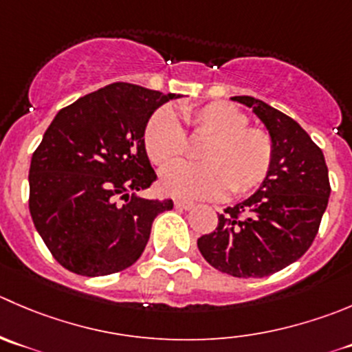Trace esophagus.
Segmentation results:
<instances>
[{"instance_id":"34e87169","label":"esophagus","mask_w":352,"mask_h":352,"mask_svg":"<svg viewBox=\"0 0 352 352\" xmlns=\"http://www.w3.org/2000/svg\"><path fill=\"white\" fill-rule=\"evenodd\" d=\"M173 204H175L177 210H186L187 211V210H192V208H194V203H190V201H184V199H177Z\"/></svg>"}]
</instances>
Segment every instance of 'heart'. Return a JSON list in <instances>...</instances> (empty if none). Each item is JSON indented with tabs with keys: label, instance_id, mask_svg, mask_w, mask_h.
I'll return each instance as SVG.
<instances>
[{
	"label": "heart",
	"instance_id": "heart-1",
	"mask_svg": "<svg viewBox=\"0 0 352 352\" xmlns=\"http://www.w3.org/2000/svg\"><path fill=\"white\" fill-rule=\"evenodd\" d=\"M180 120L196 135H208L199 149L203 163H177L163 170L160 187L186 199H211L230 190L244 196L267 179L274 160L270 135L249 127L248 117L234 104L214 101L203 107H180ZM175 111L163 107L146 124L144 148L149 160L166 166L186 153V134Z\"/></svg>",
	"mask_w": 352,
	"mask_h": 352
}]
</instances>
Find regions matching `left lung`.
<instances>
[{
	"label": "left lung",
	"mask_w": 352,
	"mask_h": 352,
	"mask_svg": "<svg viewBox=\"0 0 352 352\" xmlns=\"http://www.w3.org/2000/svg\"><path fill=\"white\" fill-rule=\"evenodd\" d=\"M232 101L251 108L268 131L272 168L252 196L218 214V227L197 239V248L221 274L261 278L298 261L313 244L329 204V168L291 117L252 96Z\"/></svg>",
	"instance_id": "left-lung-1"
}]
</instances>
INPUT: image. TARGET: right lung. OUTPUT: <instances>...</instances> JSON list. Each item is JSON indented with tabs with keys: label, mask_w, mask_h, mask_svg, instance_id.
<instances>
[{
	"label": "right lung",
	"mask_w": 352,
	"mask_h": 352,
	"mask_svg": "<svg viewBox=\"0 0 352 352\" xmlns=\"http://www.w3.org/2000/svg\"><path fill=\"white\" fill-rule=\"evenodd\" d=\"M177 98L115 82L53 118L30 160L29 210L61 267L103 277L142 254L155 218L173 208L172 199L139 196L156 180L144 148L146 124Z\"/></svg>",
	"instance_id": "add662e5"
}]
</instances>
